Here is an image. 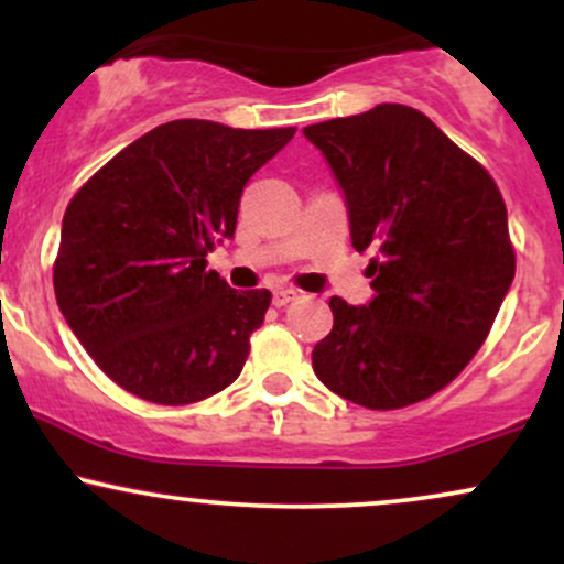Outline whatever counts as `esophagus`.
Masks as SVG:
<instances>
[{
	"instance_id": "obj_1",
	"label": "esophagus",
	"mask_w": 564,
	"mask_h": 564,
	"mask_svg": "<svg viewBox=\"0 0 564 564\" xmlns=\"http://www.w3.org/2000/svg\"><path fill=\"white\" fill-rule=\"evenodd\" d=\"M296 296H300V291H294V289H275L273 291V304H275V307H286V304L294 302Z\"/></svg>"
}]
</instances>
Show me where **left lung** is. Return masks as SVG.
Instances as JSON below:
<instances>
[{
  "instance_id": "8db88e82",
  "label": "left lung",
  "mask_w": 564,
  "mask_h": 564,
  "mask_svg": "<svg viewBox=\"0 0 564 564\" xmlns=\"http://www.w3.org/2000/svg\"><path fill=\"white\" fill-rule=\"evenodd\" d=\"M302 132L345 193L352 246L373 251V300L332 296L315 377L371 411L419 403L475 358L514 281L501 193L416 108L381 102Z\"/></svg>"
}]
</instances>
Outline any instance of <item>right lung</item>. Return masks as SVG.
<instances>
[{
  "instance_id": "1",
  "label": "right lung",
  "mask_w": 564,
  "mask_h": 564,
  "mask_svg": "<svg viewBox=\"0 0 564 564\" xmlns=\"http://www.w3.org/2000/svg\"><path fill=\"white\" fill-rule=\"evenodd\" d=\"M296 129L180 119L151 129L70 198L55 300L93 360L127 392L187 405L225 390L249 358L268 289L206 270L232 238L243 185Z\"/></svg>"
}]
</instances>
